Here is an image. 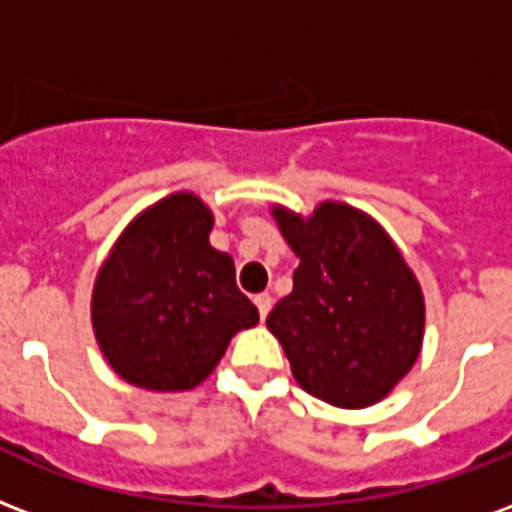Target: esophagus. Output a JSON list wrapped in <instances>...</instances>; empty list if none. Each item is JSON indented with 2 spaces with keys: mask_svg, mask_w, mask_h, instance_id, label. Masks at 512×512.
Instances as JSON below:
<instances>
[{
  "mask_svg": "<svg viewBox=\"0 0 512 512\" xmlns=\"http://www.w3.org/2000/svg\"><path fill=\"white\" fill-rule=\"evenodd\" d=\"M255 304H257V312H260V317L266 320V314L271 312V306H274V298H271L268 293H260V295H255Z\"/></svg>",
  "mask_w": 512,
  "mask_h": 512,
  "instance_id": "1",
  "label": "esophagus"
}]
</instances>
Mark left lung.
<instances>
[{"instance_id": "obj_1", "label": "left lung", "mask_w": 512, "mask_h": 512, "mask_svg": "<svg viewBox=\"0 0 512 512\" xmlns=\"http://www.w3.org/2000/svg\"><path fill=\"white\" fill-rule=\"evenodd\" d=\"M274 217L301 263L268 328L306 393L347 410L369 407L418 358V282L391 238L358 208L323 203L309 219L276 208Z\"/></svg>"}]
</instances>
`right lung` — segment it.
Here are the masks:
<instances>
[{
	"label": "right lung",
	"instance_id": "right-lung-1",
	"mask_svg": "<svg viewBox=\"0 0 512 512\" xmlns=\"http://www.w3.org/2000/svg\"><path fill=\"white\" fill-rule=\"evenodd\" d=\"M214 217L179 192L132 222L100 268L92 323L119 377L187 391L214 372L227 342L260 320L236 285L233 257L208 244Z\"/></svg>",
	"mask_w": 512,
	"mask_h": 512
}]
</instances>
